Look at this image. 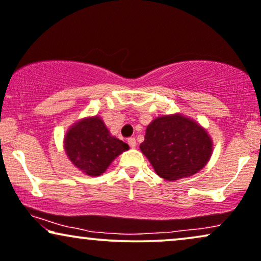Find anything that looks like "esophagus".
Listing matches in <instances>:
<instances>
[{
  "instance_id": "1",
  "label": "esophagus",
  "mask_w": 261,
  "mask_h": 261,
  "mask_svg": "<svg viewBox=\"0 0 261 261\" xmlns=\"http://www.w3.org/2000/svg\"><path fill=\"white\" fill-rule=\"evenodd\" d=\"M127 143H128V145H129L130 147H136V146H137V140H136V138H129V139L127 140Z\"/></svg>"
}]
</instances>
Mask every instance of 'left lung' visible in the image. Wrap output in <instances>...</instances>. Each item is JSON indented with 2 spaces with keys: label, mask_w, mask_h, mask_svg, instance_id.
Returning a JSON list of instances; mask_svg holds the SVG:
<instances>
[{
  "label": "left lung",
  "mask_w": 261,
  "mask_h": 261,
  "mask_svg": "<svg viewBox=\"0 0 261 261\" xmlns=\"http://www.w3.org/2000/svg\"><path fill=\"white\" fill-rule=\"evenodd\" d=\"M140 150L168 181L196 174L211 159L213 143L203 127L184 115L161 116L147 125Z\"/></svg>",
  "instance_id": "1"
}]
</instances>
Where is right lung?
Wrapping results in <instances>:
<instances>
[{"label": "right lung", "mask_w": 261, "mask_h": 261, "mask_svg": "<svg viewBox=\"0 0 261 261\" xmlns=\"http://www.w3.org/2000/svg\"><path fill=\"white\" fill-rule=\"evenodd\" d=\"M64 149L73 166L87 175L98 176L129 146L112 137L100 117L93 116L69 128L64 138Z\"/></svg>", "instance_id": "obj_1"}]
</instances>
